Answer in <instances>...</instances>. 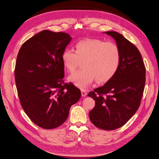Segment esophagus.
I'll return each mask as SVG.
<instances>
[{
	"mask_svg": "<svg viewBox=\"0 0 159 159\" xmlns=\"http://www.w3.org/2000/svg\"><path fill=\"white\" fill-rule=\"evenodd\" d=\"M81 95H82L83 97H85V96L87 95L88 93H87V91H86L85 90H84V89H81Z\"/></svg>",
	"mask_w": 159,
	"mask_h": 159,
	"instance_id": "obj_1",
	"label": "esophagus"
}]
</instances>
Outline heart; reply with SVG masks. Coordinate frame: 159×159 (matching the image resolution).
I'll list each match as a JSON object with an SVG mask.
<instances>
[{"label": "heart", "mask_w": 159, "mask_h": 159, "mask_svg": "<svg viewBox=\"0 0 159 159\" xmlns=\"http://www.w3.org/2000/svg\"><path fill=\"white\" fill-rule=\"evenodd\" d=\"M75 51L66 49L61 56L62 64L70 73L82 62L84 69L69 76L68 80L77 87L85 89L95 80L108 82L117 74L121 64V51L113 42L86 39L76 42Z\"/></svg>", "instance_id": "b5f03b06"}]
</instances>
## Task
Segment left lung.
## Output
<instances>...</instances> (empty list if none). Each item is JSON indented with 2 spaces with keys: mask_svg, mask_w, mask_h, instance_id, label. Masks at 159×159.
Returning a JSON list of instances; mask_svg holds the SVG:
<instances>
[{
  "mask_svg": "<svg viewBox=\"0 0 159 159\" xmlns=\"http://www.w3.org/2000/svg\"><path fill=\"white\" fill-rule=\"evenodd\" d=\"M105 33L116 41L121 51V64L111 80L88 93L95 101L89 115L95 127L111 131L123 126L140 106L146 69L135 46L117 32Z\"/></svg>",
  "mask_w": 159,
  "mask_h": 159,
  "instance_id": "obj_1",
  "label": "left lung"
}]
</instances>
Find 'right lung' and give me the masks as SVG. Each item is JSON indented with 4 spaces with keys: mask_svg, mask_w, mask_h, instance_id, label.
Wrapping results in <instances>:
<instances>
[{
    "mask_svg": "<svg viewBox=\"0 0 159 159\" xmlns=\"http://www.w3.org/2000/svg\"><path fill=\"white\" fill-rule=\"evenodd\" d=\"M71 40L68 34L45 30L26 40L18 52L14 77L21 106L43 129L63 124L81 97L80 89L63 80L61 56Z\"/></svg>",
    "mask_w": 159,
    "mask_h": 159,
    "instance_id": "1",
    "label": "right lung"
}]
</instances>
